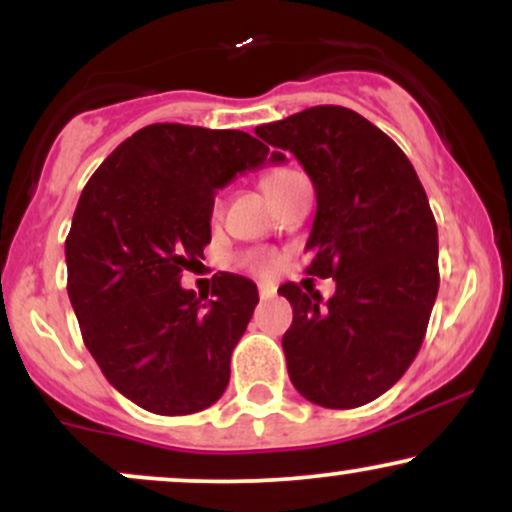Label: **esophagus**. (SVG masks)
<instances>
[{
	"mask_svg": "<svg viewBox=\"0 0 512 512\" xmlns=\"http://www.w3.org/2000/svg\"><path fill=\"white\" fill-rule=\"evenodd\" d=\"M274 289L272 286H264V284H260V298L262 301H269V298H274Z\"/></svg>",
	"mask_w": 512,
	"mask_h": 512,
	"instance_id": "1",
	"label": "esophagus"
}]
</instances>
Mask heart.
<instances>
[{
    "mask_svg": "<svg viewBox=\"0 0 512 512\" xmlns=\"http://www.w3.org/2000/svg\"><path fill=\"white\" fill-rule=\"evenodd\" d=\"M296 175H298L296 170H272V173L264 175V180H262L264 192H267V195H274V192H279L281 187H284L286 182H291ZM221 207H223V199L216 197L214 216L221 214ZM243 262H245V267L255 274H272L276 267V257L269 255V252H252V255L245 257Z\"/></svg>",
    "mask_w": 512,
    "mask_h": 512,
    "instance_id": "b5f03b06",
    "label": "heart"
}]
</instances>
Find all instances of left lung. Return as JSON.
I'll return each mask as SVG.
<instances>
[{"instance_id":"1","label":"left lung","mask_w":512,"mask_h":512,"mask_svg":"<svg viewBox=\"0 0 512 512\" xmlns=\"http://www.w3.org/2000/svg\"><path fill=\"white\" fill-rule=\"evenodd\" d=\"M255 134L291 151L313 180L305 274L337 281L327 303L279 286L293 308L281 339L289 378L320 407H361L411 366L438 296V228L424 185L385 132L342 105H315Z\"/></svg>"}]
</instances>
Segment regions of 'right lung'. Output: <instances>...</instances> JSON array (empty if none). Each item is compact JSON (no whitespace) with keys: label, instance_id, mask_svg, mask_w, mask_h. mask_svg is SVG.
Returning a JSON list of instances; mask_svg holds the SVG:
<instances>
[{"label":"right lung","instance_id":"1","mask_svg":"<svg viewBox=\"0 0 512 512\" xmlns=\"http://www.w3.org/2000/svg\"><path fill=\"white\" fill-rule=\"evenodd\" d=\"M267 161L284 156L248 132L163 122L125 139L81 192L69 301L108 383L146 411L195 414L226 390L257 286L221 272L207 301L180 279L211 240L216 190Z\"/></svg>","mask_w":512,"mask_h":512}]
</instances>
